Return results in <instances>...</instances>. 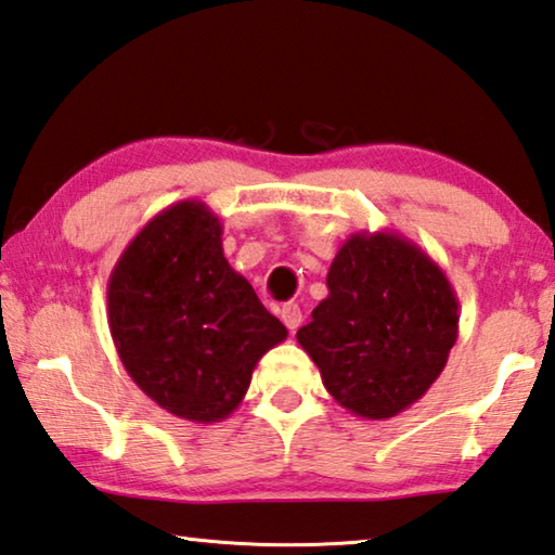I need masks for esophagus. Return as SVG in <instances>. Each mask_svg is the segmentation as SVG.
Instances as JSON below:
<instances>
[{"instance_id": "obj_1", "label": "esophagus", "mask_w": 555, "mask_h": 555, "mask_svg": "<svg viewBox=\"0 0 555 555\" xmlns=\"http://www.w3.org/2000/svg\"><path fill=\"white\" fill-rule=\"evenodd\" d=\"M281 320H284V325L291 332H296L300 327V322H304V312H300L298 304H286L281 308Z\"/></svg>"}]
</instances>
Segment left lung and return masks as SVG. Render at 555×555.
<instances>
[{
	"label": "left lung",
	"instance_id": "8db88e82",
	"mask_svg": "<svg viewBox=\"0 0 555 555\" xmlns=\"http://www.w3.org/2000/svg\"><path fill=\"white\" fill-rule=\"evenodd\" d=\"M327 298L296 332L341 408L388 420L429 390L459 337V298L408 237L354 233L332 259Z\"/></svg>",
	"mask_w": 555,
	"mask_h": 555
}]
</instances>
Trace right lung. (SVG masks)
Returning <instances> with one entry per match:
<instances>
[{
	"label": "right lung",
	"mask_w": 555,
	"mask_h": 555,
	"mask_svg": "<svg viewBox=\"0 0 555 555\" xmlns=\"http://www.w3.org/2000/svg\"><path fill=\"white\" fill-rule=\"evenodd\" d=\"M223 225L186 198L147 220L108 276V330L135 386L175 417L210 425L243 402L286 327L228 264Z\"/></svg>",
	"instance_id": "obj_1"
}]
</instances>
